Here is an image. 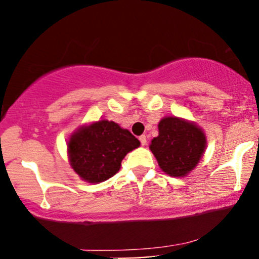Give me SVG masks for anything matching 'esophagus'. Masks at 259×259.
Wrapping results in <instances>:
<instances>
[{
	"mask_svg": "<svg viewBox=\"0 0 259 259\" xmlns=\"http://www.w3.org/2000/svg\"><path fill=\"white\" fill-rule=\"evenodd\" d=\"M139 140H140V142H141L142 146H145V145H146V142H147L146 136H145V135H141V136H140V138H139Z\"/></svg>",
	"mask_w": 259,
	"mask_h": 259,
	"instance_id": "34e87169",
	"label": "esophagus"
}]
</instances>
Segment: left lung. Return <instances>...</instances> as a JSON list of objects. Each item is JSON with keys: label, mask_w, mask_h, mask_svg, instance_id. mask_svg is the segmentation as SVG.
<instances>
[{"label": "left lung", "mask_w": 259, "mask_h": 259, "mask_svg": "<svg viewBox=\"0 0 259 259\" xmlns=\"http://www.w3.org/2000/svg\"><path fill=\"white\" fill-rule=\"evenodd\" d=\"M158 136L150 150L158 165L170 177H185L200 162L206 150L203 130L195 123L177 117H165L158 124Z\"/></svg>", "instance_id": "1"}]
</instances>
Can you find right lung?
I'll list each match as a JSON object with an SVG mask.
<instances>
[{
	"label": "right lung",
	"mask_w": 259,
	"mask_h": 259,
	"mask_svg": "<svg viewBox=\"0 0 259 259\" xmlns=\"http://www.w3.org/2000/svg\"><path fill=\"white\" fill-rule=\"evenodd\" d=\"M140 141L114 121L99 120L79 127L68 141L72 168L88 183H102L120 169L121 160Z\"/></svg>",
	"instance_id": "right-lung-1"
}]
</instances>
